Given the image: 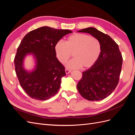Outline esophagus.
Returning <instances> with one entry per match:
<instances>
[{
    "mask_svg": "<svg viewBox=\"0 0 135 135\" xmlns=\"http://www.w3.org/2000/svg\"><path fill=\"white\" fill-rule=\"evenodd\" d=\"M70 72H71L70 70H69V69H65V73H66V74H69V73Z\"/></svg>",
    "mask_w": 135,
    "mask_h": 135,
    "instance_id": "34e87169",
    "label": "esophagus"
}]
</instances>
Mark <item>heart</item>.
Instances as JSON below:
<instances>
[{"mask_svg": "<svg viewBox=\"0 0 135 135\" xmlns=\"http://www.w3.org/2000/svg\"><path fill=\"white\" fill-rule=\"evenodd\" d=\"M55 49L57 57L62 64L66 63L73 54L74 59L67 64V67L70 69L92 66L99 59L101 52L99 40L89 35L81 33L70 35L65 43L62 41L58 42Z\"/></svg>", "mask_w": 135, "mask_h": 135, "instance_id": "1", "label": "heart"}]
</instances>
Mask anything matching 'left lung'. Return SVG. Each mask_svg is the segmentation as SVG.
Returning a JSON list of instances; mask_svg holds the SVG:
<instances>
[{
  "label": "left lung",
  "mask_w": 135,
  "mask_h": 135,
  "mask_svg": "<svg viewBox=\"0 0 135 135\" xmlns=\"http://www.w3.org/2000/svg\"><path fill=\"white\" fill-rule=\"evenodd\" d=\"M87 32L100 42L101 52L97 62L83 71L77 84L80 95L89 101H100L108 97L119 82L123 58L118 45L107 34L94 27L78 31Z\"/></svg>",
  "instance_id": "8db88e82"
}]
</instances>
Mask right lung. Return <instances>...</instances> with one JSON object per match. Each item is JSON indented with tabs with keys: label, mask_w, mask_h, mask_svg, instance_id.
I'll use <instances>...</instances> for the list:
<instances>
[{
	"label": "right lung",
	"mask_w": 135,
	"mask_h": 135,
	"mask_svg": "<svg viewBox=\"0 0 135 135\" xmlns=\"http://www.w3.org/2000/svg\"><path fill=\"white\" fill-rule=\"evenodd\" d=\"M72 31L43 26L30 31L17 48L14 63L20 85L32 99L46 100L58 92L65 68L56 57L55 45ZM27 53H32L37 61L36 69L30 73L23 69Z\"/></svg>",
	"instance_id": "1"
}]
</instances>
